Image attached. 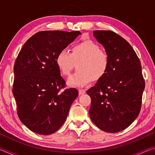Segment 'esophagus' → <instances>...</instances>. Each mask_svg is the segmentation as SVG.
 Returning <instances> with one entry per match:
<instances>
[{"instance_id": "obj_1", "label": "esophagus", "mask_w": 155, "mask_h": 155, "mask_svg": "<svg viewBox=\"0 0 155 155\" xmlns=\"http://www.w3.org/2000/svg\"><path fill=\"white\" fill-rule=\"evenodd\" d=\"M85 93V90H78V94H80V95H82V94H84Z\"/></svg>"}]
</instances>
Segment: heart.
Masks as SVG:
<instances>
[{
	"mask_svg": "<svg viewBox=\"0 0 155 155\" xmlns=\"http://www.w3.org/2000/svg\"><path fill=\"white\" fill-rule=\"evenodd\" d=\"M77 64L78 70L68 79L73 87H83L91 80H98L106 74L109 67V57L91 40H85L72 47L71 53L62 50L57 54L56 64L63 74L70 75Z\"/></svg>",
	"mask_w": 155,
	"mask_h": 155,
	"instance_id": "heart-1",
	"label": "heart"
}]
</instances>
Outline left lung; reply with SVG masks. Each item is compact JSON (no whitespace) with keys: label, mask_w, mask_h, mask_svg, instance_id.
<instances>
[{"label":"left lung","mask_w":155,"mask_h":155,"mask_svg":"<svg viewBox=\"0 0 155 155\" xmlns=\"http://www.w3.org/2000/svg\"><path fill=\"white\" fill-rule=\"evenodd\" d=\"M94 37L109 57L105 74L87 91L94 124L105 132L124 130L140 112L145 81L137 54L129 43L111 31H94Z\"/></svg>","instance_id":"left-lung-1"}]
</instances>
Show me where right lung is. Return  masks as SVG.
<instances>
[{
	"label": "right lung",
	"mask_w": 155,
	"mask_h": 155,
	"mask_svg": "<svg viewBox=\"0 0 155 155\" xmlns=\"http://www.w3.org/2000/svg\"><path fill=\"white\" fill-rule=\"evenodd\" d=\"M79 35L80 31H40L26 41L18 54L13 95L20 121L34 133L46 135L56 132L78 95L75 88L61 91L65 81L56 57Z\"/></svg>",
	"instance_id": "add662e5"
}]
</instances>
